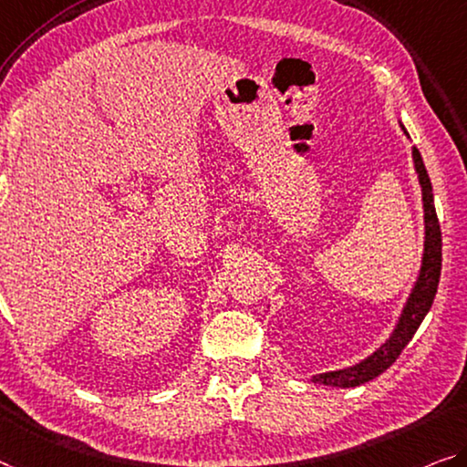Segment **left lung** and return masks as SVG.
<instances>
[{
    "label": "left lung",
    "instance_id": "8db88e82",
    "mask_svg": "<svg viewBox=\"0 0 467 467\" xmlns=\"http://www.w3.org/2000/svg\"><path fill=\"white\" fill-rule=\"evenodd\" d=\"M413 161L415 171H418L420 183H421V196H424V221H426V244H424V261H421V271L418 277V284L407 300V306L403 308L400 321L390 340L379 347L374 355L365 358L353 368L340 369V371H327V374H319L313 378L315 384L324 386H340V389H350V386H358L369 382V379L384 374L390 365L397 361L403 348L418 332V327L430 311L434 303L436 288H439L441 279V267H442V238H441V223L436 217L434 209V193L432 183H430L426 164L421 161L420 150L413 146Z\"/></svg>",
    "mask_w": 467,
    "mask_h": 467
}]
</instances>
